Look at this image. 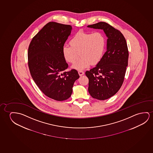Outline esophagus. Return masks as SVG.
Segmentation results:
<instances>
[{"instance_id": "1", "label": "esophagus", "mask_w": 153, "mask_h": 153, "mask_svg": "<svg viewBox=\"0 0 153 153\" xmlns=\"http://www.w3.org/2000/svg\"><path fill=\"white\" fill-rule=\"evenodd\" d=\"M78 74H79L80 76H82L84 74V72L82 71H78Z\"/></svg>"}]
</instances>
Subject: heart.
<instances>
[{"instance_id": "obj_1", "label": "heart", "mask_w": 153, "mask_h": 153, "mask_svg": "<svg viewBox=\"0 0 153 153\" xmlns=\"http://www.w3.org/2000/svg\"><path fill=\"white\" fill-rule=\"evenodd\" d=\"M69 44L71 47L65 46L62 48L64 58L67 62L74 64L79 53L80 59L72 68L82 71L91 64L96 65L100 62L105 51L106 39L100 32L92 33L79 31L71 39Z\"/></svg>"}]
</instances>
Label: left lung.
Here are the masks:
<instances>
[{
	"label": "left lung",
	"mask_w": 153,
	"mask_h": 153,
	"mask_svg": "<svg viewBox=\"0 0 153 153\" xmlns=\"http://www.w3.org/2000/svg\"><path fill=\"white\" fill-rule=\"evenodd\" d=\"M94 29H102L107 37L106 51L96 66L86 71L88 91L98 100H107L120 90L128 66V51L122 33L105 22L88 25Z\"/></svg>",
	"instance_id": "8db88e82"
}]
</instances>
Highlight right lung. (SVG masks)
<instances>
[{"label": "right lung", "mask_w": 153, "mask_h": 153, "mask_svg": "<svg viewBox=\"0 0 153 153\" xmlns=\"http://www.w3.org/2000/svg\"><path fill=\"white\" fill-rule=\"evenodd\" d=\"M72 27L49 22L33 38L29 45V71L40 91L51 99L62 101L71 97L74 82L79 78L77 71H65L68 65L62 49Z\"/></svg>", "instance_id": "add662e5"}]
</instances>
